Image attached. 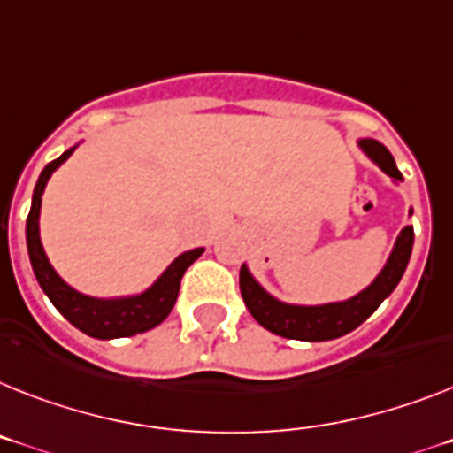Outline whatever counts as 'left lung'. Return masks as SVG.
<instances>
[{
  "instance_id": "8db88e82",
  "label": "left lung",
  "mask_w": 453,
  "mask_h": 453,
  "mask_svg": "<svg viewBox=\"0 0 453 453\" xmlns=\"http://www.w3.org/2000/svg\"><path fill=\"white\" fill-rule=\"evenodd\" d=\"M362 147L389 177L403 180V174L398 173L396 163H394V156L389 154L385 144L375 142V140H362ZM412 244L414 230L412 226H405L398 234L396 246L391 250L389 260H387L385 269L380 272L378 279L368 285L366 290L359 292L357 297L348 299V302L325 303V306L280 303L262 290L244 265H242V272H239V290H242V297H244L246 309L250 311V315L272 334H279L283 338H295V341H332V338L345 336L352 329H357L364 320H368L375 313L380 303L389 297L398 280L403 279L405 267H408Z\"/></svg>"
}]
</instances>
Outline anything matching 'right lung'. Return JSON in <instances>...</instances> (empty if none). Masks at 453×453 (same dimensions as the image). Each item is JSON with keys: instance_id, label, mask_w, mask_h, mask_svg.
<instances>
[{"instance_id": "add662e5", "label": "right lung", "mask_w": 453, "mask_h": 453, "mask_svg": "<svg viewBox=\"0 0 453 453\" xmlns=\"http://www.w3.org/2000/svg\"><path fill=\"white\" fill-rule=\"evenodd\" d=\"M75 147L64 151L59 158L50 161L41 173L36 188L32 196V209L27 216V250H29V262H32L34 276L43 288V292L55 303V309L66 318L73 326H78L80 332H85L91 338H124L135 336L147 329H154L156 325H161L173 311L177 295H180L181 276L197 257L203 256V249H193L181 253L177 260L170 265L163 276L151 285L150 290L138 295V297L128 299H91L87 295H80L73 288H68L55 269L50 267V262L45 257L43 246H41L39 237V211H41V196L43 188L50 180V174L55 173L68 156L73 154Z\"/></svg>"}]
</instances>
